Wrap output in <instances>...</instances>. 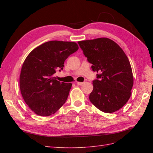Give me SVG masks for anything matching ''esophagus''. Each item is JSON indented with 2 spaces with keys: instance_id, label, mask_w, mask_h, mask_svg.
Instances as JSON below:
<instances>
[{
  "instance_id": "obj_1",
  "label": "esophagus",
  "mask_w": 153,
  "mask_h": 153,
  "mask_svg": "<svg viewBox=\"0 0 153 153\" xmlns=\"http://www.w3.org/2000/svg\"><path fill=\"white\" fill-rule=\"evenodd\" d=\"M76 83H77V85H83V84L84 83V82H76Z\"/></svg>"
}]
</instances>
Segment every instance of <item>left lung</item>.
I'll list each match as a JSON object with an SVG mask.
<instances>
[{"mask_svg": "<svg viewBox=\"0 0 153 153\" xmlns=\"http://www.w3.org/2000/svg\"><path fill=\"white\" fill-rule=\"evenodd\" d=\"M87 61L97 71L89 95L94 106L106 113L114 112L128 101L134 85L130 62L119 45L108 38L79 41Z\"/></svg>", "mask_w": 153, "mask_h": 153, "instance_id": "obj_1", "label": "left lung"}]
</instances>
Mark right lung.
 <instances>
[{"label": "right lung", "instance_id": "1", "mask_svg": "<svg viewBox=\"0 0 153 153\" xmlns=\"http://www.w3.org/2000/svg\"><path fill=\"white\" fill-rule=\"evenodd\" d=\"M78 48L75 42L51 41L35 48L25 58L19 87L24 101L36 114L51 116L66 102L72 84L58 82L53 75L63 70L64 61Z\"/></svg>", "mask_w": 153, "mask_h": 153}]
</instances>
